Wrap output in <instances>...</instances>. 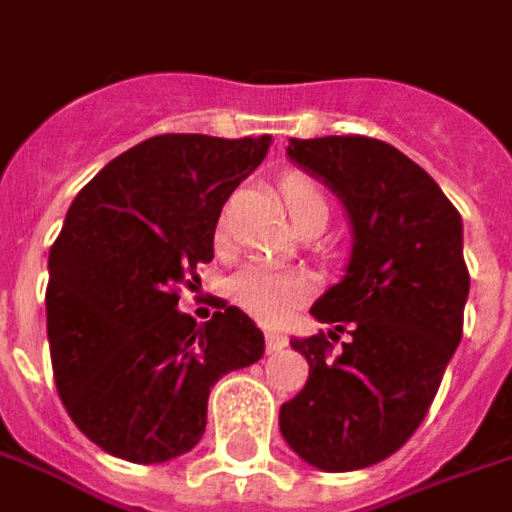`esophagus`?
<instances>
[{"label": "esophagus", "mask_w": 512, "mask_h": 512, "mask_svg": "<svg viewBox=\"0 0 512 512\" xmlns=\"http://www.w3.org/2000/svg\"><path fill=\"white\" fill-rule=\"evenodd\" d=\"M264 343H267V351H270V354H278L281 348H287V337H284L281 331H267V334H264Z\"/></svg>", "instance_id": "1"}]
</instances>
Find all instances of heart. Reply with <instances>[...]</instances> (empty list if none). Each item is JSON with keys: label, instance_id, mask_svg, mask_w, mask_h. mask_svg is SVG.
I'll use <instances>...</instances> for the list:
<instances>
[{"label": "heart", "instance_id": "obj_1", "mask_svg": "<svg viewBox=\"0 0 512 512\" xmlns=\"http://www.w3.org/2000/svg\"><path fill=\"white\" fill-rule=\"evenodd\" d=\"M281 197H284L290 217L295 222L312 209L329 211L323 189L306 175H287L281 181ZM220 242H225V225H220ZM231 292H234V301L250 317H256L259 323H281L306 298H312L315 278L309 276L306 270H292V267H278V264L267 262H250L234 276Z\"/></svg>", "mask_w": 512, "mask_h": 512}]
</instances>
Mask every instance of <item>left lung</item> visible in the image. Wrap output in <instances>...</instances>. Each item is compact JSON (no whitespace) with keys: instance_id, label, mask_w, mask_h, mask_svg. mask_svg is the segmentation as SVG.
I'll return each mask as SVG.
<instances>
[{"instance_id":"1","label":"left lung","mask_w":512,"mask_h":512,"mask_svg":"<svg viewBox=\"0 0 512 512\" xmlns=\"http://www.w3.org/2000/svg\"><path fill=\"white\" fill-rule=\"evenodd\" d=\"M287 153L343 200L354 225L345 278L312 306L320 331L292 348L309 362L281 404V435L323 471L387 460L421 426L463 337L468 267L463 220L440 186L393 144L370 136L292 139Z\"/></svg>"}]
</instances>
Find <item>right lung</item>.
Masks as SVG:
<instances>
[{
  "label": "right lung",
  "mask_w": 512,
  "mask_h": 512,
  "mask_svg": "<svg viewBox=\"0 0 512 512\" xmlns=\"http://www.w3.org/2000/svg\"><path fill=\"white\" fill-rule=\"evenodd\" d=\"M267 147V133L153 136L66 211L49 248V357L69 418L102 451L147 465L195 449L211 387L262 359L264 334L242 309L197 323L178 298L200 284L222 206Z\"/></svg>",
  "instance_id": "right-lung-1"
}]
</instances>
